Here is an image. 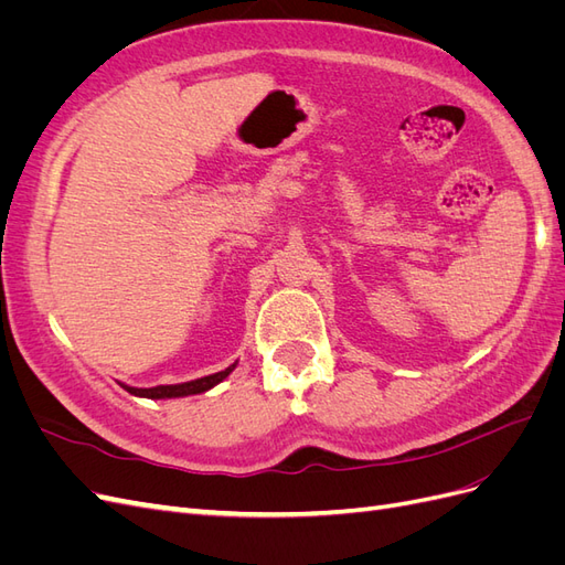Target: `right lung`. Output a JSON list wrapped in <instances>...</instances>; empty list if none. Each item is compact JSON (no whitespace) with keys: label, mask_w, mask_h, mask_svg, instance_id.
I'll return each mask as SVG.
<instances>
[{"label":"right lung","mask_w":565,"mask_h":565,"mask_svg":"<svg viewBox=\"0 0 565 565\" xmlns=\"http://www.w3.org/2000/svg\"><path fill=\"white\" fill-rule=\"evenodd\" d=\"M233 370H235V365L221 370L216 374H210V377L185 382V384H169V386H152V388H134L127 384H119V386L134 393V396H143V398H181V396H191V393H202V391L216 386L218 382H224Z\"/></svg>","instance_id":"right-lung-1"}]
</instances>
